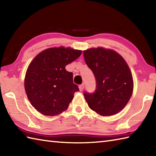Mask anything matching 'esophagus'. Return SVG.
<instances>
[{
  "instance_id": "obj_1",
  "label": "esophagus",
  "mask_w": 156,
  "mask_h": 156,
  "mask_svg": "<svg viewBox=\"0 0 156 156\" xmlns=\"http://www.w3.org/2000/svg\"><path fill=\"white\" fill-rule=\"evenodd\" d=\"M79 90L81 91V92H82V91H83V89H84V84L79 85Z\"/></svg>"
}]
</instances>
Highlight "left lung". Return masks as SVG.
I'll return each instance as SVG.
<instances>
[{
    "instance_id": "left-lung-1",
    "label": "left lung",
    "mask_w": 156,
    "mask_h": 156,
    "mask_svg": "<svg viewBox=\"0 0 156 156\" xmlns=\"http://www.w3.org/2000/svg\"><path fill=\"white\" fill-rule=\"evenodd\" d=\"M83 55L97 83L94 93L83 94L89 107L101 116L119 113L133 92V78L127 62L117 51L101 47L87 49Z\"/></svg>"
}]
</instances>
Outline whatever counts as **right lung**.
Returning <instances> with one entry per match:
<instances>
[{"label":"right lung","mask_w":156,"mask_h":156,"mask_svg":"<svg viewBox=\"0 0 156 156\" xmlns=\"http://www.w3.org/2000/svg\"><path fill=\"white\" fill-rule=\"evenodd\" d=\"M81 50L50 48L37 55L28 66L24 88L29 101L38 112L55 116L68 108L79 90L73 73L65 67L80 56Z\"/></svg>","instance_id":"1"}]
</instances>
